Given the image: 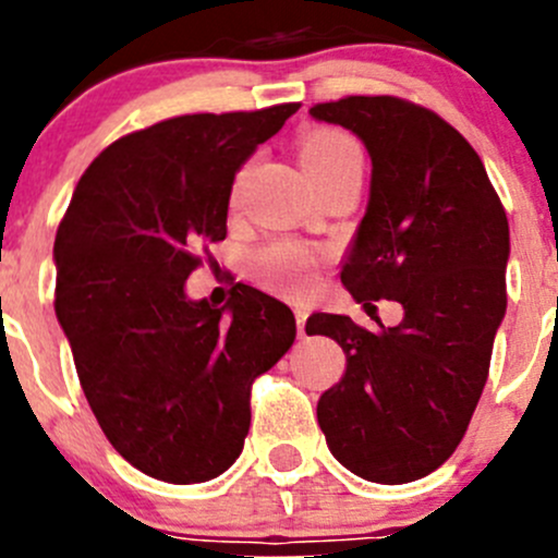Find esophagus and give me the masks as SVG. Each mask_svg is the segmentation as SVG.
I'll return each instance as SVG.
<instances>
[{"instance_id": "esophagus-1", "label": "esophagus", "mask_w": 558, "mask_h": 558, "mask_svg": "<svg viewBox=\"0 0 558 558\" xmlns=\"http://www.w3.org/2000/svg\"><path fill=\"white\" fill-rule=\"evenodd\" d=\"M305 320H307V313L296 311V331H300V337H305Z\"/></svg>"}]
</instances>
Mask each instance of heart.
I'll return each mask as SVG.
<instances>
[{"label":"heart","instance_id":"1","mask_svg":"<svg viewBox=\"0 0 558 558\" xmlns=\"http://www.w3.org/2000/svg\"><path fill=\"white\" fill-rule=\"evenodd\" d=\"M300 161L315 189L345 172H362V150L337 129H315L300 140ZM253 272L272 289L305 296L313 289V256L300 245L275 243L253 253Z\"/></svg>","mask_w":558,"mask_h":558}]
</instances>
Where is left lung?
I'll return each mask as SVG.
<instances>
[{
	"label": "left lung",
	"instance_id": "left-lung-1",
	"mask_svg": "<svg viewBox=\"0 0 558 558\" xmlns=\"http://www.w3.org/2000/svg\"><path fill=\"white\" fill-rule=\"evenodd\" d=\"M311 116L351 129L373 159L369 205L342 267L367 307L393 300L399 326L364 329L313 313L307 335L345 351V375L318 399L342 466L373 483L435 472L470 426L508 307L510 229L481 156L435 110L402 97H345Z\"/></svg>",
	"mask_w": 558,
	"mask_h": 558
}]
</instances>
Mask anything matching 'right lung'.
Instances as JSON below:
<instances>
[{"label":"right lung","instance_id":"obj_1","mask_svg":"<svg viewBox=\"0 0 558 558\" xmlns=\"http://www.w3.org/2000/svg\"><path fill=\"white\" fill-rule=\"evenodd\" d=\"M296 110L194 112L126 134L88 165L61 218L56 318L105 437L145 475L229 470L253 380L294 342V313L264 291L238 283L210 307L183 283L227 238L234 174Z\"/></svg>","mask_w":558,"mask_h":558}]
</instances>
